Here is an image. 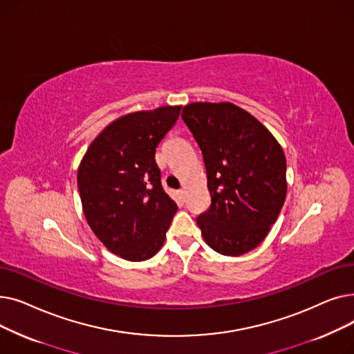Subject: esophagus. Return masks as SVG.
Wrapping results in <instances>:
<instances>
[{
	"instance_id": "esophagus-1",
	"label": "esophagus",
	"mask_w": 354,
	"mask_h": 354,
	"mask_svg": "<svg viewBox=\"0 0 354 354\" xmlns=\"http://www.w3.org/2000/svg\"><path fill=\"white\" fill-rule=\"evenodd\" d=\"M178 194H179V198H180L182 201L187 199V191H185V189H180Z\"/></svg>"
}]
</instances>
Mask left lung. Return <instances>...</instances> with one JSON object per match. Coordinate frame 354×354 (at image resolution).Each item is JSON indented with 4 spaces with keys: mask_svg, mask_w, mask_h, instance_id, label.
<instances>
[{
    "mask_svg": "<svg viewBox=\"0 0 354 354\" xmlns=\"http://www.w3.org/2000/svg\"><path fill=\"white\" fill-rule=\"evenodd\" d=\"M182 119L199 145L211 194V207L196 224L214 251L243 255L261 244L284 205L283 149L232 103H191Z\"/></svg>",
    "mask_w": 354,
    "mask_h": 354,
    "instance_id": "8db88e82",
    "label": "left lung"
}]
</instances>
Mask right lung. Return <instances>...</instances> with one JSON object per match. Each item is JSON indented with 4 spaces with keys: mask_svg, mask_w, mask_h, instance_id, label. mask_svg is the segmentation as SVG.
<instances>
[{
    "mask_svg": "<svg viewBox=\"0 0 354 354\" xmlns=\"http://www.w3.org/2000/svg\"><path fill=\"white\" fill-rule=\"evenodd\" d=\"M179 111L180 106H163L115 120L91 142L79 166L77 187L91 231L127 261L153 257L178 211L162 188L155 153Z\"/></svg>",
    "mask_w": 354,
    "mask_h": 354,
    "instance_id": "1",
    "label": "right lung"
}]
</instances>
